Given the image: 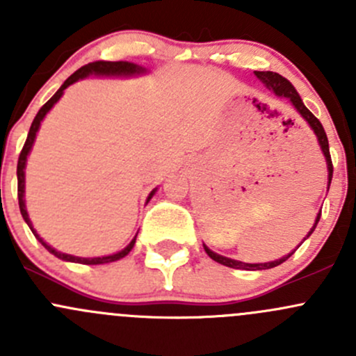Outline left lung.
I'll return each mask as SVG.
<instances>
[{
    "label": "left lung",
    "instance_id": "obj_1",
    "mask_svg": "<svg viewBox=\"0 0 356 356\" xmlns=\"http://www.w3.org/2000/svg\"><path fill=\"white\" fill-rule=\"evenodd\" d=\"M254 75H257V77L260 79V81L264 82L265 86H267L268 91H274V95L279 96V98L289 99L291 105L294 106V110H296L298 113H300L301 117H303L305 120L308 122V125H310V127H312V131H314L315 136H317V141H318V145H321L322 153H324V156H325V163H327V172H329L327 186H331V181H332V160H331V153H329V141H327V136H325L324 127H322V124H321V122H318V118L315 117V115L312 113V111L303 105V102H301L300 95H298L296 89H294V86L291 84L288 79L282 77V75H279V74H275V72H254ZM318 220H321V213H318L317 218H315L314 227L310 229V232H308V234H307V238H310L312 232L315 231V227H317ZM307 238H305V239H307ZM305 239H303V241H305ZM298 248H300V245H298ZM298 248H296V250H298ZM296 250H294V251H296ZM204 251H207V254L211 258V260L218 261V264L225 265V267L243 268V270H265V268L277 267V265H281L282 261L288 260L291 254L294 253V251H291V253L286 254V257L279 258V260H274V261H267V264H245V261H238V260H232V258H227V257H222V254H217V253H215V251H211L208 246H204Z\"/></svg>",
    "mask_w": 356,
    "mask_h": 356
}]
</instances>
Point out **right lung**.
I'll return each instance as SVG.
<instances>
[{
  "label": "right lung",
  "instance_id": "add662e5",
  "mask_svg": "<svg viewBox=\"0 0 356 356\" xmlns=\"http://www.w3.org/2000/svg\"><path fill=\"white\" fill-rule=\"evenodd\" d=\"M145 72H146V68L136 65V63H131V62H103V60H99V62L88 63V65L81 67L77 72H74V74H72L70 77H68L67 81L63 82L62 88H60L58 91H56L55 95H53L51 98H49L48 102H46L44 105L41 106V110L38 111L35 118H34V120H32L31 129H29L27 139H25V145H24L22 152H20L19 163H17V179H19V207H20V213H22L24 220L27 222V225H29V227H31L32 234H34L35 238L39 239V243H41V245L49 251V253L55 254V257H58L60 260L74 261V264H84V265L110 264V261H117V260H120V258L127 257L129 251H131L132 248H134L136 238L132 239V241L129 243V245L125 246L124 250L118 251V253L108 254V257H95V258H82V257H74V254L62 253V251H56L55 248L49 246L46 241H42V238H39V234L34 231V227H32V222H31V218H29L27 208H25V200H24V195H25V163H27V156H29V153H31L32 145H34V139H35V134H38V131H39V125H41L42 118L46 117V113H48V111L51 110L53 106H55V103L58 102L60 98H62L63 91H65V89L70 84L77 82L79 79L89 77V75H105V77H131V75H139V74H145ZM155 193H156V189H153V191L149 193V196H148V200H146V203H148V201L153 198V195H155ZM136 236H138V234H136Z\"/></svg>",
  "mask_w": 356,
  "mask_h": 356
}]
</instances>
